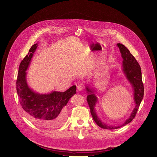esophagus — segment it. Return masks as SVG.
Returning <instances> with one entry per match:
<instances>
[{"instance_id": "esophagus-1", "label": "esophagus", "mask_w": 157, "mask_h": 157, "mask_svg": "<svg viewBox=\"0 0 157 157\" xmlns=\"http://www.w3.org/2000/svg\"><path fill=\"white\" fill-rule=\"evenodd\" d=\"M83 89H84V86H83L82 84H78V85L77 86V89H78V91H81Z\"/></svg>"}]
</instances>
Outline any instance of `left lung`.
Returning a JSON list of instances; mask_svg holds the SVG:
<instances>
[{"instance_id": "8db88e82", "label": "left lung", "mask_w": 157, "mask_h": 157, "mask_svg": "<svg viewBox=\"0 0 157 157\" xmlns=\"http://www.w3.org/2000/svg\"><path fill=\"white\" fill-rule=\"evenodd\" d=\"M117 46L119 47L121 56L123 58L122 70L127 80L131 84L134 92L133 99L134 101L136 102V107H134L129 118L127 119L123 124L119 126L108 125L105 124H104V122H102L101 120L98 117L95 110V106L98 101V98L94 94V92L96 91L93 88L91 89L88 86H86V89L88 94L86 99L89 108H90L91 113L94 122L99 127L102 128L109 130L119 128L132 121V120L136 116L137 112L139 108L144 94V87L142 82L141 68L139 63L124 44L121 43H117Z\"/></svg>"}]
</instances>
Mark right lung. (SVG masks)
<instances>
[{"label":"right lung","instance_id":"1","mask_svg":"<svg viewBox=\"0 0 157 157\" xmlns=\"http://www.w3.org/2000/svg\"><path fill=\"white\" fill-rule=\"evenodd\" d=\"M37 47V43L32 45L19 66L16 82L19 102L26 116L33 123L44 128H58L66 119L65 106L76 93V86H71L65 92L53 91L44 94L36 93L29 87L25 71Z\"/></svg>","mask_w":157,"mask_h":157}]
</instances>
